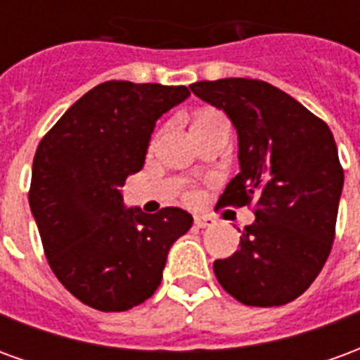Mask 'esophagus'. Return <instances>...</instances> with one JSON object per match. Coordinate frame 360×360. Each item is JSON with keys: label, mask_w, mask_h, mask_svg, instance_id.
<instances>
[{"label": "esophagus", "mask_w": 360, "mask_h": 360, "mask_svg": "<svg viewBox=\"0 0 360 360\" xmlns=\"http://www.w3.org/2000/svg\"><path fill=\"white\" fill-rule=\"evenodd\" d=\"M195 226L198 229H206V227H214L216 226V219L212 216H195Z\"/></svg>", "instance_id": "1"}]
</instances>
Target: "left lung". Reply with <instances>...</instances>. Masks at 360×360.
I'll return each instance as SVG.
<instances>
[{
	"label": "left lung",
	"instance_id": "obj_1",
	"mask_svg": "<svg viewBox=\"0 0 360 360\" xmlns=\"http://www.w3.org/2000/svg\"><path fill=\"white\" fill-rule=\"evenodd\" d=\"M224 110L239 134L241 172L218 206L255 204L239 249L214 262L219 285L249 307H281L316 279L332 250L343 167L330 127L257 79L191 84Z\"/></svg>",
	"mask_w": 360,
	"mask_h": 360
}]
</instances>
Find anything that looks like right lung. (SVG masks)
Wrapping results in <instances>:
<instances>
[{
    "label": "right lung",
    "mask_w": 360,
    "mask_h": 360,
    "mask_svg": "<svg viewBox=\"0 0 360 360\" xmlns=\"http://www.w3.org/2000/svg\"><path fill=\"white\" fill-rule=\"evenodd\" d=\"M187 86L98 84L38 144L28 202L51 271L92 309L121 312L150 299L167 252L193 226L188 212L123 208V187L141 172L156 119Z\"/></svg>",
    "instance_id": "1"
}]
</instances>
